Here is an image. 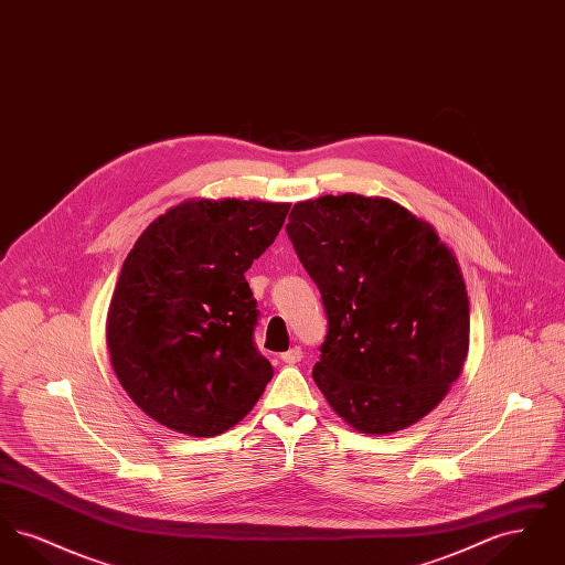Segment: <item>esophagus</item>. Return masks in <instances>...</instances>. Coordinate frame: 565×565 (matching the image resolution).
I'll list each match as a JSON object with an SVG mask.
<instances>
[{
  "label": "esophagus",
  "mask_w": 565,
  "mask_h": 565,
  "mask_svg": "<svg viewBox=\"0 0 565 565\" xmlns=\"http://www.w3.org/2000/svg\"><path fill=\"white\" fill-rule=\"evenodd\" d=\"M281 360H284L286 364H298V362L302 360V351H300V348H292V350L281 353Z\"/></svg>",
  "instance_id": "34e87169"
}]
</instances>
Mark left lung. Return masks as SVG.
Listing matches in <instances>:
<instances>
[{"label": "left lung", "mask_w": 565, "mask_h": 565, "mask_svg": "<svg viewBox=\"0 0 565 565\" xmlns=\"http://www.w3.org/2000/svg\"><path fill=\"white\" fill-rule=\"evenodd\" d=\"M286 231L322 292L328 334L313 381L332 411L375 436L426 417L470 345L454 252L401 203L353 192L296 203Z\"/></svg>", "instance_id": "8db88e82"}]
</instances>
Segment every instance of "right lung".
I'll list each match as a JSON object with an SVG mask.
<instances>
[{"instance_id": "1", "label": "right lung", "mask_w": 565, "mask_h": 565, "mask_svg": "<svg viewBox=\"0 0 565 565\" xmlns=\"http://www.w3.org/2000/svg\"><path fill=\"white\" fill-rule=\"evenodd\" d=\"M290 203L192 199L135 242L108 309L109 360L148 417L189 436L239 424L273 376L254 345L245 270L275 242Z\"/></svg>"}]
</instances>
